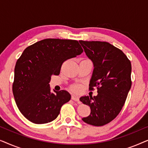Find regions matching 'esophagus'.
<instances>
[{
  "label": "esophagus",
  "instance_id": "1",
  "mask_svg": "<svg viewBox=\"0 0 148 148\" xmlns=\"http://www.w3.org/2000/svg\"><path fill=\"white\" fill-rule=\"evenodd\" d=\"M71 99L74 101H77V102H79V97L77 96H75V95H73L71 96Z\"/></svg>",
  "mask_w": 148,
  "mask_h": 148
}]
</instances>
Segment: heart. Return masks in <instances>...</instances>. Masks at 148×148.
Wrapping results in <instances>:
<instances>
[{
    "label": "heart",
    "mask_w": 148,
    "mask_h": 148,
    "mask_svg": "<svg viewBox=\"0 0 148 148\" xmlns=\"http://www.w3.org/2000/svg\"><path fill=\"white\" fill-rule=\"evenodd\" d=\"M73 90L74 92H79L80 91V88L79 86H74L73 88Z\"/></svg>",
    "instance_id": "1"
}]
</instances>
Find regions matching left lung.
<instances>
[{
	"instance_id": "1",
	"label": "left lung",
	"mask_w": 148,
	"mask_h": 148,
	"mask_svg": "<svg viewBox=\"0 0 148 148\" xmlns=\"http://www.w3.org/2000/svg\"><path fill=\"white\" fill-rule=\"evenodd\" d=\"M79 43L94 64L90 89L97 87L96 96H82L80 101L90 107L83 121L103 126L121 112L131 87V64L122 50L106 42L83 41Z\"/></svg>"
}]
</instances>
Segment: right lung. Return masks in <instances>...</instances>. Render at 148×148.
<instances>
[{
    "label": "right lung",
    "mask_w": 148,
    "mask_h": 148,
    "mask_svg": "<svg viewBox=\"0 0 148 148\" xmlns=\"http://www.w3.org/2000/svg\"><path fill=\"white\" fill-rule=\"evenodd\" d=\"M83 51L77 40L54 38L40 40L24 50L15 64L13 93L27 120L44 124L56 119L71 95L65 90L51 93V76L58 75L63 62Z\"/></svg>",
    "instance_id": "obj_1"
}]
</instances>
